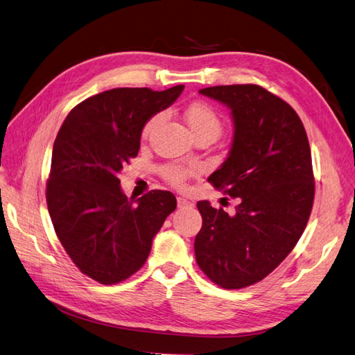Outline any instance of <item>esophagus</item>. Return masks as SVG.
Segmentation results:
<instances>
[{
  "instance_id": "1",
  "label": "esophagus",
  "mask_w": 355,
  "mask_h": 355,
  "mask_svg": "<svg viewBox=\"0 0 355 355\" xmlns=\"http://www.w3.org/2000/svg\"><path fill=\"white\" fill-rule=\"evenodd\" d=\"M178 207L179 209H191V207H194V202L188 201L184 197H178Z\"/></svg>"
}]
</instances>
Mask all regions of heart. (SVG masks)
Returning a JSON list of instances; mask_svg holds the SVG:
<instances>
[{"mask_svg": "<svg viewBox=\"0 0 355 355\" xmlns=\"http://www.w3.org/2000/svg\"><path fill=\"white\" fill-rule=\"evenodd\" d=\"M159 120H161V114H157L149 118L142 130L144 139H146L153 133ZM185 120L191 128V132L196 136L213 135L216 137L222 130V118L219 112L214 110V106H211L207 102H201V101L192 102L185 110ZM200 168L201 167L197 164L189 166V167H184L179 164H166L163 168H161V175H163V178L173 187H182L185 184L187 178L189 175L197 173V171H200Z\"/></svg>", "mask_w": 355, "mask_h": 355, "instance_id": "b5f03b06", "label": "heart"}]
</instances>
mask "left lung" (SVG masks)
<instances>
[{
	"instance_id": "obj_1",
	"label": "left lung",
	"mask_w": 355,
	"mask_h": 355,
	"mask_svg": "<svg viewBox=\"0 0 355 355\" xmlns=\"http://www.w3.org/2000/svg\"><path fill=\"white\" fill-rule=\"evenodd\" d=\"M201 94L225 103L234 142L210 184L239 198L235 214L198 201L196 237L201 271L223 288H243L271 274L302 235L315 184L305 127L296 111L256 84L216 85Z\"/></svg>"
}]
</instances>
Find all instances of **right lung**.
<instances>
[{"label": "right lung", "mask_w": 355, "mask_h": 355, "mask_svg": "<svg viewBox=\"0 0 355 355\" xmlns=\"http://www.w3.org/2000/svg\"><path fill=\"white\" fill-rule=\"evenodd\" d=\"M184 87L94 94L75 106L56 136L46 189L50 218L72 262L101 284L121 283L141 270L155 234L176 209L170 191L128 200L118 173L137 155L146 121Z\"/></svg>", "instance_id": "obj_1"}]
</instances>
